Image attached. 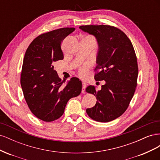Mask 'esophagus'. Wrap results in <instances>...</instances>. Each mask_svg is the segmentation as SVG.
I'll list each match as a JSON object with an SVG mask.
<instances>
[{
  "instance_id": "obj_1",
  "label": "esophagus",
  "mask_w": 160,
  "mask_h": 160,
  "mask_svg": "<svg viewBox=\"0 0 160 160\" xmlns=\"http://www.w3.org/2000/svg\"><path fill=\"white\" fill-rule=\"evenodd\" d=\"M87 84L85 83V82H82V93H85V88H86Z\"/></svg>"
}]
</instances>
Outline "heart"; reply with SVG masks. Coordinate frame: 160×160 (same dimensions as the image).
Masks as SVG:
<instances>
[{
  "label": "heart",
  "mask_w": 160,
  "mask_h": 160,
  "mask_svg": "<svg viewBox=\"0 0 160 160\" xmlns=\"http://www.w3.org/2000/svg\"><path fill=\"white\" fill-rule=\"evenodd\" d=\"M89 66H90V64L89 63V62L84 64L83 66H81L78 70L79 75L81 77H85L87 75V74H88V71L89 69Z\"/></svg>",
  "instance_id": "b5f03b06"
}]
</instances>
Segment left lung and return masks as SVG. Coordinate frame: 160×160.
I'll use <instances>...</instances> for the list:
<instances>
[{
    "label": "left lung",
    "instance_id": "obj_1",
    "mask_svg": "<svg viewBox=\"0 0 160 160\" xmlns=\"http://www.w3.org/2000/svg\"><path fill=\"white\" fill-rule=\"evenodd\" d=\"M80 29L95 37L99 45L95 71L96 81L104 80L101 90L89 85L86 92L98 101L86 109L92 119L109 122L122 115L134 95L137 86L138 66L132 42L118 28L109 25H83Z\"/></svg>",
    "mask_w": 160,
    "mask_h": 160
}]
</instances>
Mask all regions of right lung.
I'll return each instance as SVG.
<instances>
[{"label":"right lung","instance_id":"add662e5","mask_svg":"<svg viewBox=\"0 0 160 160\" xmlns=\"http://www.w3.org/2000/svg\"><path fill=\"white\" fill-rule=\"evenodd\" d=\"M75 28H61L36 37L24 57L21 85L31 112L44 122L61 117L67 103L81 92V81L72 77L66 85L61 81L53 62L63 59L61 45Z\"/></svg>","mask_w":160,"mask_h":160}]
</instances>
